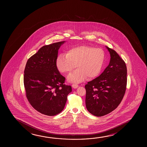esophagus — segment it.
Masks as SVG:
<instances>
[{"label": "esophagus", "instance_id": "obj_1", "mask_svg": "<svg viewBox=\"0 0 147 147\" xmlns=\"http://www.w3.org/2000/svg\"><path fill=\"white\" fill-rule=\"evenodd\" d=\"M72 86L73 88H74V89H76L78 87V85L77 84H73L72 85Z\"/></svg>", "mask_w": 147, "mask_h": 147}]
</instances>
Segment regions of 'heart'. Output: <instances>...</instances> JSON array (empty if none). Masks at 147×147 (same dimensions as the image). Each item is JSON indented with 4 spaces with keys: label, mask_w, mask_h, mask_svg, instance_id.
<instances>
[{
    "label": "heart",
    "mask_w": 147,
    "mask_h": 147,
    "mask_svg": "<svg viewBox=\"0 0 147 147\" xmlns=\"http://www.w3.org/2000/svg\"><path fill=\"white\" fill-rule=\"evenodd\" d=\"M105 59V53L101 49L89 46H78L71 49L66 55L60 54L56 60V67L63 73L77 70L67 76V80L80 82L87 77L90 80L97 77L101 72Z\"/></svg>",
    "instance_id": "b5f03b06"
}]
</instances>
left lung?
<instances>
[{"instance_id": "8db88e82", "label": "left lung", "mask_w": 147, "mask_h": 147, "mask_svg": "<svg viewBox=\"0 0 147 147\" xmlns=\"http://www.w3.org/2000/svg\"><path fill=\"white\" fill-rule=\"evenodd\" d=\"M110 54L109 65L98 77L86 86V105L92 115L102 116L114 110L125 94L127 70L115 51L106 47Z\"/></svg>"}]
</instances>
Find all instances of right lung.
<instances>
[{
    "label": "right lung",
    "mask_w": 147,
    "mask_h": 147,
    "mask_svg": "<svg viewBox=\"0 0 147 147\" xmlns=\"http://www.w3.org/2000/svg\"><path fill=\"white\" fill-rule=\"evenodd\" d=\"M65 41L46 45L32 56L24 69V88L30 104L46 115L63 111L72 87L64 84L63 77L56 67L58 52Z\"/></svg>",
    "instance_id": "right-lung-1"
}]
</instances>
